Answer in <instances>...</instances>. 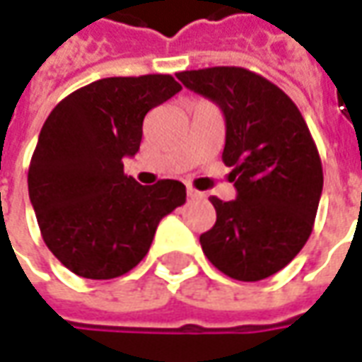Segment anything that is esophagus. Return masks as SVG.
Instances as JSON below:
<instances>
[{"label":"esophagus","instance_id":"1","mask_svg":"<svg viewBox=\"0 0 362 362\" xmlns=\"http://www.w3.org/2000/svg\"><path fill=\"white\" fill-rule=\"evenodd\" d=\"M186 192H188V196H190V198H204V194L196 190V188H192V186H188V190Z\"/></svg>","mask_w":362,"mask_h":362}]
</instances>
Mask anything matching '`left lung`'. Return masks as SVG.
Returning a JSON list of instances; mask_svg holds the SVG:
<instances>
[{"instance_id":"obj_1","label":"left lung","mask_w":362,"mask_h":362,"mask_svg":"<svg viewBox=\"0 0 362 362\" xmlns=\"http://www.w3.org/2000/svg\"><path fill=\"white\" fill-rule=\"evenodd\" d=\"M226 117L223 164L238 198L212 196L216 223L200 235L206 257L238 281L277 274L313 232L323 190L319 150L303 115L281 88L243 67L182 71Z\"/></svg>"}]
</instances>
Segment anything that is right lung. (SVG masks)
Here are the masks:
<instances>
[{
  "instance_id": "obj_1",
  "label": "right lung",
  "mask_w": 362,
  "mask_h": 362,
  "mask_svg": "<svg viewBox=\"0 0 362 362\" xmlns=\"http://www.w3.org/2000/svg\"><path fill=\"white\" fill-rule=\"evenodd\" d=\"M172 75L109 77L77 88L47 117L27 186L43 242L87 279L129 274L148 253L160 220L186 202V186H142L124 174L146 112L180 90Z\"/></svg>"
}]
</instances>
